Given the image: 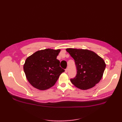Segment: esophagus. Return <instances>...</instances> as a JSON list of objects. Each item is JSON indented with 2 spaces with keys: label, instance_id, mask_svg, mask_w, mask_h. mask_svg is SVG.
<instances>
[{
  "label": "esophagus",
  "instance_id": "34e87169",
  "mask_svg": "<svg viewBox=\"0 0 122 122\" xmlns=\"http://www.w3.org/2000/svg\"><path fill=\"white\" fill-rule=\"evenodd\" d=\"M68 68H67V69H65V72H66V73H67V72H68Z\"/></svg>",
  "mask_w": 122,
  "mask_h": 122
}]
</instances>
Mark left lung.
Wrapping results in <instances>:
<instances>
[{"label":"left lung","instance_id":"1","mask_svg":"<svg viewBox=\"0 0 122 122\" xmlns=\"http://www.w3.org/2000/svg\"><path fill=\"white\" fill-rule=\"evenodd\" d=\"M66 51L75 60L76 68L75 77L70 79L78 88L86 90L98 84L106 67L103 59L87 49L67 48Z\"/></svg>","mask_w":122,"mask_h":122}]
</instances>
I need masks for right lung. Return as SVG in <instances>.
<instances>
[{"mask_svg": "<svg viewBox=\"0 0 122 122\" xmlns=\"http://www.w3.org/2000/svg\"><path fill=\"white\" fill-rule=\"evenodd\" d=\"M60 51L48 48L37 51L27 58L24 71L31 85L40 90H46L55 85L65 71L56 59Z\"/></svg>", "mask_w": 122, "mask_h": 122, "instance_id": "add662e5", "label": "right lung"}]
</instances>
